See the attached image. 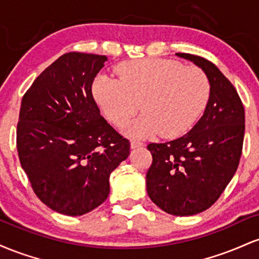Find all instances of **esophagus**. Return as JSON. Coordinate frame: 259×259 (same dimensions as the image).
Returning <instances> with one entry per match:
<instances>
[{"instance_id":"34e87169","label":"esophagus","mask_w":259,"mask_h":259,"mask_svg":"<svg viewBox=\"0 0 259 259\" xmlns=\"http://www.w3.org/2000/svg\"><path fill=\"white\" fill-rule=\"evenodd\" d=\"M141 146H144V144H142L141 141H138V140H132V142H130V147L132 148L141 147Z\"/></svg>"}]
</instances>
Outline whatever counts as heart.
<instances>
[{
	"label": "heart",
	"mask_w": 259,
	"mask_h": 259,
	"mask_svg": "<svg viewBox=\"0 0 259 259\" xmlns=\"http://www.w3.org/2000/svg\"><path fill=\"white\" fill-rule=\"evenodd\" d=\"M117 74L119 79L97 75L92 95L107 120L117 126L125 125L142 108L144 114L127 130L136 138L159 133L164 138L181 136L194 126L209 99L206 74L171 59L124 62L117 67Z\"/></svg>",
	"instance_id": "heart-1"
}]
</instances>
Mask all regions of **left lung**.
I'll use <instances>...</instances> for the list:
<instances>
[{
    "label": "left lung",
    "instance_id": "1",
    "mask_svg": "<svg viewBox=\"0 0 259 259\" xmlns=\"http://www.w3.org/2000/svg\"><path fill=\"white\" fill-rule=\"evenodd\" d=\"M207 75L210 92L206 109L181 138L150 144L152 164L146 174L147 194L169 214L203 212L218 200L239 167L245 135V109L237 91L212 62L189 55Z\"/></svg>",
    "mask_w": 259,
    "mask_h": 259
}]
</instances>
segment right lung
I'll list each match as a JSON object with an SVG mask.
<instances>
[{
    "label": "right lung",
    "mask_w": 259,
    "mask_h": 259,
    "mask_svg": "<svg viewBox=\"0 0 259 259\" xmlns=\"http://www.w3.org/2000/svg\"><path fill=\"white\" fill-rule=\"evenodd\" d=\"M106 56L69 52L35 79L17 125L20 164L35 195L64 215L91 212L109 195V175L130 153L100 114L92 82Z\"/></svg>",
    "instance_id": "add662e5"
}]
</instances>
